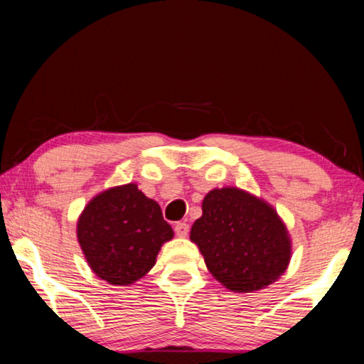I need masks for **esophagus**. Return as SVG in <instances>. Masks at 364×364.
Returning a JSON list of instances; mask_svg holds the SVG:
<instances>
[{"instance_id":"esophagus-1","label":"esophagus","mask_w":364,"mask_h":364,"mask_svg":"<svg viewBox=\"0 0 364 364\" xmlns=\"http://www.w3.org/2000/svg\"><path fill=\"white\" fill-rule=\"evenodd\" d=\"M173 230H176L177 237H187L188 225L186 222H178V223H176V227H173Z\"/></svg>"}]
</instances>
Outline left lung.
Returning a JSON list of instances; mask_svg holds the SVG:
<instances>
[{"instance_id": "1", "label": "left lung", "mask_w": 364, "mask_h": 364, "mask_svg": "<svg viewBox=\"0 0 364 364\" xmlns=\"http://www.w3.org/2000/svg\"><path fill=\"white\" fill-rule=\"evenodd\" d=\"M191 240L208 272L232 291L252 293L277 282L291 258V238L275 208L237 187L212 188Z\"/></svg>"}]
</instances>
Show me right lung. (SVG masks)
I'll list each match as a JSON object with an SVG mask.
<instances>
[{
    "instance_id": "right-lung-1",
    "label": "right lung",
    "mask_w": 364,
    "mask_h": 364,
    "mask_svg": "<svg viewBox=\"0 0 364 364\" xmlns=\"http://www.w3.org/2000/svg\"><path fill=\"white\" fill-rule=\"evenodd\" d=\"M76 233L87 265L114 287L147 275L161 247L173 237L159 203L132 182L94 196L77 218Z\"/></svg>"
}]
</instances>
